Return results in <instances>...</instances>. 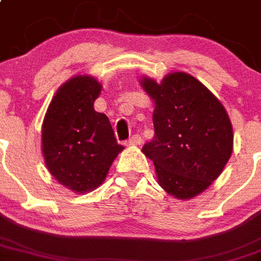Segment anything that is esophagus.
Here are the masks:
<instances>
[{"instance_id":"34e87169","label":"esophagus","mask_w":261,"mask_h":261,"mask_svg":"<svg viewBox=\"0 0 261 261\" xmlns=\"http://www.w3.org/2000/svg\"><path fill=\"white\" fill-rule=\"evenodd\" d=\"M142 143V137L140 135H133L128 140H126V146H138V144Z\"/></svg>"}]
</instances>
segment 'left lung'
<instances>
[{
    "instance_id": "left-lung-1",
    "label": "left lung",
    "mask_w": 261,
    "mask_h": 261,
    "mask_svg": "<svg viewBox=\"0 0 261 261\" xmlns=\"http://www.w3.org/2000/svg\"><path fill=\"white\" fill-rule=\"evenodd\" d=\"M142 85L155 101V135L142 151L153 162L167 193L193 198L210 187L230 159V118L214 94L184 72L168 74L160 84L144 77Z\"/></svg>"
}]
</instances>
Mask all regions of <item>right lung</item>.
<instances>
[{"label":"right lung","instance_id":"obj_1","mask_svg":"<svg viewBox=\"0 0 261 261\" xmlns=\"http://www.w3.org/2000/svg\"><path fill=\"white\" fill-rule=\"evenodd\" d=\"M101 85L76 76L52 98L42 127V151L49 173L76 193L102 184L113 160L123 149L109 118L94 110Z\"/></svg>","mask_w":261,"mask_h":261}]
</instances>
